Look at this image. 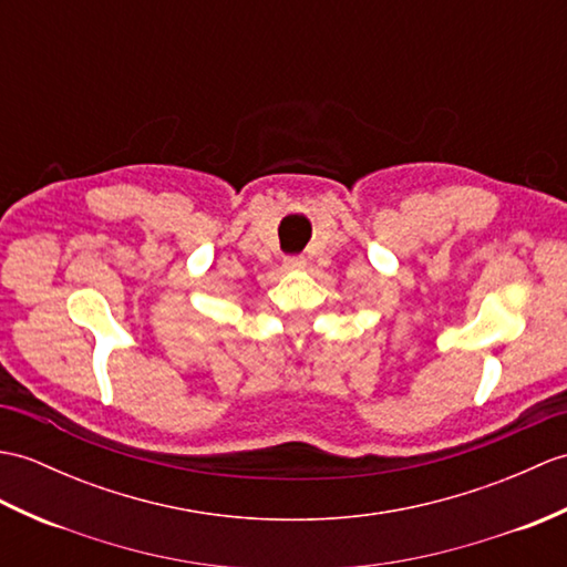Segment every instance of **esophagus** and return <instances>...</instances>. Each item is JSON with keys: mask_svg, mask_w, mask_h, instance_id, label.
Returning <instances> with one entry per match:
<instances>
[{"mask_svg": "<svg viewBox=\"0 0 567 567\" xmlns=\"http://www.w3.org/2000/svg\"><path fill=\"white\" fill-rule=\"evenodd\" d=\"M282 266H285L287 270H305V268H307V258H305V256H287V258L282 260Z\"/></svg>", "mask_w": 567, "mask_h": 567, "instance_id": "esophagus-1", "label": "esophagus"}]
</instances>
